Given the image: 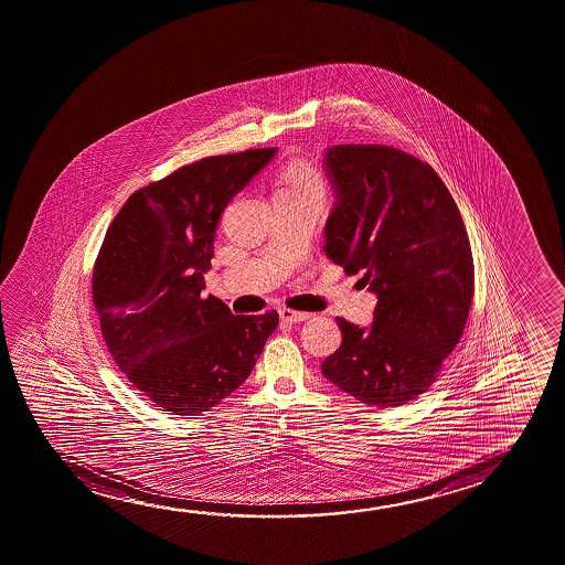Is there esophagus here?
Listing matches in <instances>:
<instances>
[{
    "label": "esophagus",
    "mask_w": 565,
    "mask_h": 565,
    "mask_svg": "<svg viewBox=\"0 0 565 565\" xmlns=\"http://www.w3.org/2000/svg\"><path fill=\"white\" fill-rule=\"evenodd\" d=\"M278 316H280L282 321H288V323H300V321H306V319L310 318L308 311H296L290 310V308H280Z\"/></svg>",
    "instance_id": "34e87169"
}]
</instances>
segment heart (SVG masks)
<instances>
[{
	"label": "heart",
	"instance_id": "1",
	"mask_svg": "<svg viewBox=\"0 0 565 565\" xmlns=\"http://www.w3.org/2000/svg\"><path fill=\"white\" fill-rule=\"evenodd\" d=\"M310 191H326V178L313 162L306 159L288 160L278 174L275 195H302Z\"/></svg>",
	"mask_w": 565,
	"mask_h": 565
}]
</instances>
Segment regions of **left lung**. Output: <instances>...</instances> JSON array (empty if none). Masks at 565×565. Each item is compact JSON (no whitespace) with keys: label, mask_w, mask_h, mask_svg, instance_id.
Listing matches in <instances>:
<instances>
[{"label":"left lung","mask_w":565,"mask_h":565,"mask_svg":"<svg viewBox=\"0 0 565 565\" xmlns=\"http://www.w3.org/2000/svg\"><path fill=\"white\" fill-rule=\"evenodd\" d=\"M337 205L326 254L377 295L370 329L337 318L341 347L321 372L360 403L391 408L429 390L461 339L475 263L455 199L436 170L385 145L326 152Z\"/></svg>","instance_id":"1"}]
</instances>
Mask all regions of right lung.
<instances>
[{"mask_svg":"<svg viewBox=\"0 0 565 565\" xmlns=\"http://www.w3.org/2000/svg\"><path fill=\"white\" fill-rule=\"evenodd\" d=\"M275 154L249 149L178 168L134 195L93 269L104 342L129 383L168 414L218 405L252 374L278 313L232 316L201 296L224 207Z\"/></svg>","mask_w":565,"mask_h":565,"instance_id":"right-lung-1","label":"right lung"}]
</instances>
